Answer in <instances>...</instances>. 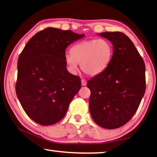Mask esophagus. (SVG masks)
Here are the masks:
<instances>
[{
	"instance_id": "1",
	"label": "esophagus",
	"mask_w": 157,
	"mask_h": 157,
	"mask_svg": "<svg viewBox=\"0 0 157 157\" xmlns=\"http://www.w3.org/2000/svg\"><path fill=\"white\" fill-rule=\"evenodd\" d=\"M86 84H87V81H86L85 79H81V85L83 86H86Z\"/></svg>"
}]
</instances>
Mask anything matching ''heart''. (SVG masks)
<instances>
[{
	"label": "heart",
	"instance_id": "heart-1",
	"mask_svg": "<svg viewBox=\"0 0 157 157\" xmlns=\"http://www.w3.org/2000/svg\"><path fill=\"white\" fill-rule=\"evenodd\" d=\"M113 56V46L105 39L86 40L74 44L71 53L65 54V62L71 72H75L81 63L84 73L95 76L108 67Z\"/></svg>",
	"mask_w": 157,
	"mask_h": 157
}]
</instances>
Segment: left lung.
Here are the masks:
<instances>
[{
  "label": "left lung",
  "mask_w": 157,
  "mask_h": 157,
  "mask_svg": "<svg viewBox=\"0 0 157 157\" xmlns=\"http://www.w3.org/2000/svg\"><path fill=\"white\" fill-rule=\"evenodd\" d=\"M98 35L113 44L108 67L88 81L89 109L94 122L101 128L116 129L126 124L137 111L145 93V65L128 36L120 32Z\"/></svg>",
  "instance_id": "8db88e82"
}]
</instances>
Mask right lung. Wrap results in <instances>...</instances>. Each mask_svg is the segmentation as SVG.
<instances>
[{
  "instance_id": "right-lung-1",
  "label": "right lung",
  "mask_w": 157,
  "mask_h": 157,
  "mask_svg": "<svg viewBox=\"0 0 157 157\" xmlns=\"http://www.w3.org/2000/svg\"><path fill=\"white\" fill-rule=\"evenodd\" d=\"M84 36L48 28L35 34L20 54L16 95L27 115L41 125L60 121L80 90V78L67 69L65 50Z\"/></svg>"
}]
</instances>
